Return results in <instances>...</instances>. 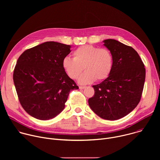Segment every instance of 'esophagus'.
Wrapping results in <instances>:
<instances>
[{"label": "esophagus", "mask_w": 160, "mask_h": 160, "mask_svg": "<svg viewBox=\"0 0 160 160\" xmlns=\"http://www.w3.org/2000/svg\"><path fill=\"white\" fill-rule=\"evenodd\" d=\"M85 88V86H80V87H79V88H80V89H83V88Z\"/></svg>", "instance_id": "obj_1"}]
</instances>
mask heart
Instances as JSON below:
<instances>
[{
  "mask_svg": "<svg viewBox=\"0 0 160 160\" xmlns=\"http://www.w3.org/2000/svg\"><path fill=\"white\" fill-rule=\"evenodd\" d=\"M73 56V59L63 58L62 67L67 75L74 80L79 77L84 68L86 72L79 78L82 84L104 80L111 72L112 56L106 48L85 45L75 49Z\"/></svg>",
  "mask_w": 160,
  "mask_h": 160,
  "instance_id": "obj_1",
  "label": "heart"
}]
</instances>
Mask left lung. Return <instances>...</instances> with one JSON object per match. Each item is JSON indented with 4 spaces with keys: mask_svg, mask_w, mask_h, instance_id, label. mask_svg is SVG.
I'll return each instance as SVG.
<instances>
[{
    "mask_svg": "<svg viewBox=\"0 0 160 160\" xmlns=\"http://www.w3.org/2000/svg\"><path fill=\"white\" fill-rule=\"evenodd\" d=\"M103 42L112 56V70L106 79L92 86L94 96L88 102L101 118L116 120L127 115L139 104L146 70L139 55L132 47L114 39Z\"/></svg>",
    "mask_w": 160,
    "mask_h": 160,
    "instance_id": "obj_1",
    "label": "left lung"
}]
</instances>
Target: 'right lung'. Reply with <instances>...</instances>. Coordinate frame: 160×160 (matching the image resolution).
Returning <instances> with one entry per match:
<instances>
[{"instance_id":"obj_1","label":"right lung","mask_w":160,"mask_h":160,"mask_svg":"<svg viewBox=\"0 0 160 160\" xmlns=\"http://www.w3.org/2000/svg\"><path fill=\"white\" fill-rule=\"evenodd\" d=\"M70 48V45L46 42L18 58L14 83L21 105L30 116L40 120L56 117L64 109L70 91L78 88L62 67Z\"/></svg>"}]
</instances>
